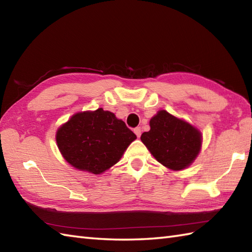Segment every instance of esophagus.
I'll use <instances>...</instances> for the list:
<instances>
[{"instance_id": "34e87169", "label": "esophagus", "mask_w": 252, "mask_h": 252, "mask_svg": "<svg viewBox=\"0 0 252 252\" xmlns=\"http://www.w3.org/2000/svg\"><path fill=\"white\" fill-rule=\"evenodd\" d=\"M141 132H142L141 131V127H135V129H134V133H135L137 137L141 136Z\"/></svg>"}]
</instances>
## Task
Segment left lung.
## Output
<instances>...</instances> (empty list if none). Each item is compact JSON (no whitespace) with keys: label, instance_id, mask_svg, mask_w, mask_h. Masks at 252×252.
I'll use <instances>...</instances> for the list:
<instances>
[{"label":"left lung","instance_id":"left-lung-1","mask_svg":"<svg viewBox=\"0 0 252 252\" xmlns=\"http://www.w3.org/2000/svg\"><path fill=\"white\" fill-rule=\"evenodd\" d=\"M151 130L141 140L158 161L171 170H182L194 161L199 154L201 134L183 120L160 110L154 116Z\"/></svg>","mask_w":252,"mask_h":252}]
</instances>
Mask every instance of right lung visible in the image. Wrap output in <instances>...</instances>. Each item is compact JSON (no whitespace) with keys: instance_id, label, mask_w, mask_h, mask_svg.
Instances as JSON below:
<instances>
[{"instance_id":"obj_1","label":"right lung","mask_w":252,"mask_h":252,"mask_svg":"<svg viewBox=\"0 0 252 252\" xmlns=\"http://www.w3.org/2000/svg\"><path fill=\"white\" fill-rule=\"evenodd\" d=\"M136 135L110 111L79 112L57 131V146L72 167L100 174L119 161Z\"/></svg>"}]
</instances>
